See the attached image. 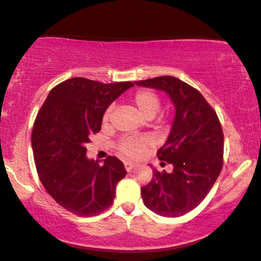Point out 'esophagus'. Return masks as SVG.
I'll use <instances>...</instances> for the list:
<instances>
[{
    "mask_svg": "<svg viewBox=\"0 0 261 261\" xmlns=\"http://www.w3.org/2000/svg\"><path fill=\"white\" fill-rule=\"evenodd\" d=\"M124 167H125L126 171H131L132 169L136 167V164L132 163V162H124Z\"/></svg>",
    "mask_w": 261,
    "mask_h": 261,
    "instance_id": "obj_1",
    "label": "esophagus"
}]
</instances>
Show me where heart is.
I'll list each match as a JSON object with an SVG mask.
<instances>
[{"mask_svg": "<svg viewBox=\"0 0 261 261\" xmlns=\"http://www.w3.org/2000/svg\"><path fill=\"white\" fill-rule=\"evenodd\" d=\"M132 104L137 110L139 116L144 119H151L157 115L161 108V100L159 95L156 93L151 92V91H138L132 98ZM112 116V108H109L104 113L102 117V122L105 124L111 119ZM146 146H148V141L144 138H127L119 144V151L123 153L124 156L131 157H138L142 155Z\"/></svg>", "mask_w": 261, "mask_h": 261, "instance_id": "b5f03b06", "label": "heart"}]
</instances>
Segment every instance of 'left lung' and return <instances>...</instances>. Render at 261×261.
Wrapping results in <instances>:
<instances>
[{"label":"left lung","mask_w":261,"mask_h":261,"mask_svg":"<svg viewBox=\"0 0 261 261\" xmlns=\"http://www.w3.org/2000/svg\"><path fill=\"white\" fill-rule=\"evenodd\" d=\"M135 84L162 91L175 109L170 134L157 153L160 161L171 164L172 171L153 169L152 179L141 189L143 202L161 216H182L202 202L221 172V124L203 95L175 76Z\"/></svg>","instance_id":"8db88e82"}]
</instances>
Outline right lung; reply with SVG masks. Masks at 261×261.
Wrapping results in <instances>:
<instances>
[{
	"label": "right lung",
	"instance_id": "add662e5",
	"mask_svg": "<svg viewBox=\"0 0 261 261\" xmlns=\"http://www.w3.org/2000/svg\"><path fill=\"white\" fill-rule=\"evenodd\" d=\"M132 86L68 79L50 90L36 116L32 148L40 181L73 214L93 216L105 211L115 200L117 183L125 177L122 161L109 156L99 166L86 156V143L100 130L109 106Z\"/></svg>",
	"mask_w": 261,
	"mask_h": 261
}]
</instances>
